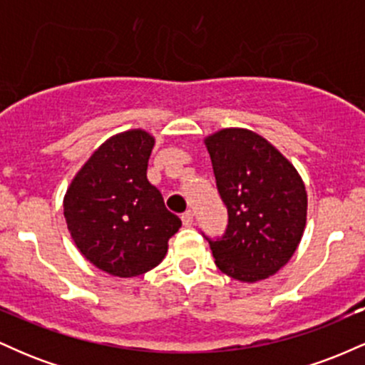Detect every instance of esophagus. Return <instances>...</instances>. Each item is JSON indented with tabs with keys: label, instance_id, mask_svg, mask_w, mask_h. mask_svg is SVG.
<instances>
[{
	"label": "esophagus",
	"instance_id": "obj_1",
	"mask_svg": "<svg viewBox=\"0 0 365 365\" xmlns=\"http://www.w3.org/2000/svg\"><path fill=\"white\" fill-rule=\"evenodd\" d=\"M182 221H183V225H185V226H192V223H194V212L188 209V211H185L182 215Z\"/></svg>",
	"mask_w": 365,
	"mask_h": 365
}]
</instances>
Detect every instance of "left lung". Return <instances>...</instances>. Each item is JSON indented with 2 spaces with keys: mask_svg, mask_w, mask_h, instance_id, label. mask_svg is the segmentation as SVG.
Returning a JSON list of instances; mask_svg holds the SVG:
<instances>
[{
  "mask_svg": "<svg viewBox=\"0 0 365 365\" xmlns=\"http://www.w3.org/2000/svg\"><path fill=\"white\" fill-rule=\"evenodd\" d=\"M228 225L207 238L216 266L254 283L290 261L307 217L305 185L287 158L245 128H225L206 139Z\"/></svg>",
  "mask_w": 365,
  "mask_h": 365,
  "instance_id": "1",
  "label": "left lung"
}]
</instances>
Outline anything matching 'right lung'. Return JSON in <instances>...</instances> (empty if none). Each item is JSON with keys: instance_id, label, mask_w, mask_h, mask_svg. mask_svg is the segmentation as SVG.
Segmentation results:
<instances>
[{"instance_id": "1", "label": "right lung", "mask_w": 365, "mask_h": 365, "mask_svg": "<svg viewBox=\"0 0 365 365\" xmlns=\"http://www.w3.org/2000/svg\"><path fill=\"white\" fill-rule=\"evenodd\" d=\"M153 148L144 130L111 137L82 166L63 200L70 235L83 257L120 278L156 267L182 226L148 180Z\"/></svg>"}]
</instances>
